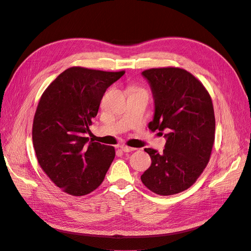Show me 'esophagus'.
Instances as JSON below:
<instances>
[{"label":"esophagus","mask_w":251,"mask_h":251,"mask_svg":"<svg viewBox=\"0 0 251 251\" xmlns=\"http://www.w3.org/2000/svg\"><path fill=\"white\" fill-rule=\"evenodd\" d=\"M119 148H120L124 152H130V151H135V149H133V148H130V147H127V146H120Z\"/></svg>","instance_id":"34e87169"}]
</instances>
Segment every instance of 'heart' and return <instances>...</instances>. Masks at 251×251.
I'll use <instances>...</instances> for the list:
<instances>
[{
    "label": "heart",
    "mask_w": 251,
    "mask_h": 251,
    "mask_svg": "<svg viewBox=\"0 0 251 251\" xmlns=\"http://www.w3.org/2000/svg\"><path fill=\"white\" fill-rule=\"evenodd\" d=\"M135 89H139V88H134V90H135Z\"/></svg>",
    "instance_id": "heart-1"
}]
</instances>
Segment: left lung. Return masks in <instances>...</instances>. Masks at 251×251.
Masks as SVG:
<instances>
[{"label": "left lung", "mask_w": 251, "mask_h": 251, "mask_svg": "<svg viewBox=\"0 0 251 251\" xmlns=\"http://www.w3.org/2000/svg\"><path fill=\"white\" fill-rule=\"evenodd\" d=\"M154 99L151 131H168L160 153L144 149L151 159L141 181L159 195L191 187L208 164L215 142L216 119L208 91L195 76L179 67L144 70Z\"/></svg>", "instance_id": "8db88e82"}]
</instances>
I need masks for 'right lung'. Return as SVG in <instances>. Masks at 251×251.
<instances>
[{"instance_id":"obj_1","label":"right lung","mask_w":251,"mask_h":251,"mask_svg":"<svg viewBox=\"0 0 251 251\" xmlns=\"http://www.w3.org/2000/svg\"><path fill=\"white\" fill-rule=\"evenodd\" d=\"M125 71L71 67L44 91L32 124L37 162L62 191L83 196L95 191L114 161V147L84 137L107 88Z\"/></svg>"}]
</instances>
